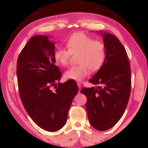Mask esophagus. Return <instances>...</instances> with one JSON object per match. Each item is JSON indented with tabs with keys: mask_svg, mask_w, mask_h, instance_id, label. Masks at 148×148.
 Instances as JSON below:
<instances>
[{
	"mask_svg": "<svg viewBox=\"0 0 148 148\" xmlns=\"http://www.w3.org/2000/svg\"><path fill=\"white\" fill-rule=\"evenodd\" d=\"M77 86H78V88H79V91H80V90H81V84L79 83H77Z\"/></svg>",
	"mask_w": 148,
	"mask_h": 148,
	"instance_id": "obj_1",
	"label": "esophagus"
}]
</instances>
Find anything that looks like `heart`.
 Here are the masks:
<instances>
[{
    "instance_id": "1",
    "label": "heart",
    "mask_w": 148,
    "mask_h": 148,
    "mask_svg": "<svg viewBox=\"0 0 148 148\" xmlns=\"http://www.w3.org/2000/svg\"><path fill=\"white\" fill-rule=\"evenodd\" d=\"M66 45L67 49L59 48L55 50L54 58L60 66L68 64L71 54L79 53V65L69 67L64 74L67 79L81 81L88 76L89 69L96 71L101 67L106 56L103 44L82 32L74 33L69 37Z\"/></svg>"
}]
</instances>
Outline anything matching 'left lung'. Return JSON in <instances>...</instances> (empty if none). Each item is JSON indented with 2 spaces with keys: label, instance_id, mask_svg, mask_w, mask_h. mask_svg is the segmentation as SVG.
<instances>
[{
  "label": "left lung",
  "instance_id": "8db88e82",
  "mask_svg": "<svg viewBox=\"0 0 148 148\" xmlns=\"http://www.w3.org/2000/svg\"><path fill=\"white\" fill-rule=\"evenodd\" d=\"M106 56L102 65L89 80L97 87L84 88L85 104L92 126L105 131L117 123L127 108L131 90V72L126 50L112 34L100 31Z\"/></svg>",
  "mask_w": 148,
  "mask_h": 148
}]
</instances>
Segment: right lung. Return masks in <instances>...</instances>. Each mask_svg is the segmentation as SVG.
<instances>
[{"label": "right lung", "mask_w": 148, "mask_h": 148, "mask_svg": "<svg viewBox=\"0 0 148 148\" xmlns=\"http://www.w3.org/2000/svg\"><path fill=\"white\" fill-rule=\"evenodd\" d=\"M51 36L36 35L22 49L16 74L22 103L30 117L42 129L55 132L64 126L78 92L76 81L56 82L62 74L55 65Z\"/></svg>", "instance_id": "add662e5"}]
</instances>
